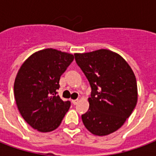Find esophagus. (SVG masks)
Returning <instances> with one entry per match:
<instances>
[{"label": "esophagus", "instance_id": "esophagus-1", "mask_svg": "<svg viewBox=\"0 0 156 156\" xmlns=\"http://www.w3.org/2000/svg\"><path fill=\"white\" fill-rule=\"evenodd\" d=\"M72 103H73V105H76L78 103V99H73V100H72Z\"/></svg>", "mask_w": 156, "mask_h": 156}]
</instances>
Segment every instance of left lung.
Segmentation results:
<instances>
[{
	"label": "left lung",
	"mask_w": 156,
	"mask_h": 156,
	"mask_svg": "<svg viewBox=\"0 0 156 156\" xmlns=\"http://www.w3.org/2000/svg\"><path fill=\"white\" fill-rule=\"evenodd\" d=\"M74 57L92 89L89 108L82 115L84 126L98 136L118 130L137 104L134 72L120 55L107 49L75 53Z\"/></svg>",
	"instance_id": "8db88e82"
}]
</instances>
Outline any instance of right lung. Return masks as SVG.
<instances>
[{
	"mask_svg": "<svg viewBox=\"0 0 156 156\" xmlns=\"http://www.w3.org/2000/svg\"><path fill=\"white\" fill-rule=\"evenodd\" d=\"M73 55L47 48L31 55L19 69L14 83L17 108L27 124L40 132L60 125L70 101L58 96L62 74L73 61Z\"/></svg>",
	"mask_w": 156,
	"mask_h": 156,
	"instance_id": "right-lung-1",
	"label": "right lung"
}]
</instances>
